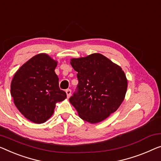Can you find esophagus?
<instances>
[{"label":"esophagus","instance_id":"esophagus-1","mask_svg":"<svg viewBox=\"0 0 161 161\" xmlns=\"http://www.w3.org/2000/svg\"><path fill=\"white\" fill-rule=\"evenodd\" d=\"M66 93L67 95V97H69L71 96V91L70 89H68V90H66Z\"/></svg>","mask_w":161,"mask_h":161}]
</instances>
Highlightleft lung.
<instances>
[{"instance_id":"left-lung-1","label":"left lung","mask_w":161,"mask_h":161,"mask_svg":"<svg viewBox=\"0 0 161 161\" xmlns=\"http://www.w3.org/2000/svg\"><path fill=\"white\" fill-rule=\"evenodd\" d=\"M77 71V92L69 102L79 116L91 124L107 119L124 101L127 90L125 73L119 65L100 53L71 59Z\"/></svg>"}]
</instances>
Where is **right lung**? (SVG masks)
I'll return each mask as SVG.
<instances>
[{"label": "right lung", "instance_id": "right-lung-1", "mask_svg": "<svg viewBox=\"0 0 161 161\" xmlns=\"http://www.w3.org/2000/svg\"><path fill=\"white\" fill-rule=\"evenodd\" d=\"M57 63L46 53L37 54L18 69L11 81L14 104L33 123L46 121L53 114L57 103L66 98L55 72Z\"/></svg>", "mask_w": 161, "mask_h": 161}]
</instances>
